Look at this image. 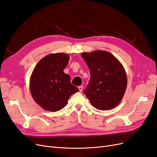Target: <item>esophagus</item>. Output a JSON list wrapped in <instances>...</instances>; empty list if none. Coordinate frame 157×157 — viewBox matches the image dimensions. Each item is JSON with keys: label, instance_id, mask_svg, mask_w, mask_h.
<instances>
[{"label": "esophagus", "instance_id": "esophagus-1", "mask_svg": "<svg viewBox=\"0 0 157 157\" xmlns=\"http://www.w3.org/2000/svg\"><path fill=\"white\" fill-rule=\"evenodd\" d=\"M78 90H79L80 92H81V91H82V90H83V86H78Z\"/></svg>", "mask_w": 157, "mask_h": 157}]
</instances>
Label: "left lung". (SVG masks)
I'll list each match as a JSON object with an SVG mask.
<instances>
[{"label":"left lung","mask_w":157,"mask_h":157,"mask_svg":"<svg viewBox=\"0 0 157 157\" xmlns=\"http://www.w3.org/2000/svg\"><path fill=\"white\" fill-rule=\"evenodd\" d=\"M82 57L88 66L91 78L84 91L97 109H112L125 94L127 77L121 62L110 52L95 51L83 52Z\"/></svg>","instance_id":"obj_1"}]
</instances>
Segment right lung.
<instances>
[{
  "instance_id": "right-lung-1",
  "label": "right lung",
  "mask_w": 157,
  "mask_h": 157,
  "mask_svg": "<svg viewBox=\"0 0 157 157\" xmlns=\"http://www.w3.org/2000/svg\"><path fill=\"white\" fill-rule=\"evenodd\" d=\"M67 54H50L37 63L30 78L31 95L42 109L51 112L62 109L69 97L78 91L63 72L68 64Z\"/></svg>"
}]
</instances>
